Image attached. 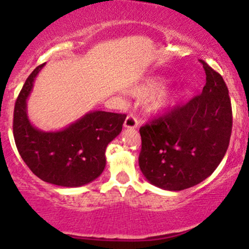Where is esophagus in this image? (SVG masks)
<instances>
[{
	"mask_svg": "<svg viewBox=\"0 0 249 249\" xmlns=\"http://www.w3.org/2000/svg\"><path fill=\"white\" fill-rule=\"evenodd\" d=\"M138 126V119L134 115H128L124 122V127L126 128H136Z\"/></svg>",
	"mask_w": 249,
	"mask_h": 249,
	"instance_id": "1",
	"label": "esophagus"
}]
</instances>
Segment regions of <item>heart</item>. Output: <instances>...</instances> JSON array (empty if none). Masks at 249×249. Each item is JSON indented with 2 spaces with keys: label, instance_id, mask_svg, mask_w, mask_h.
Masks as SVG:
<instances>
[{
  "label": "heart",
  "instance_id": "1",
  "mask_svg": "<svg viewBox=\"0 0 249 249\" xmlns=\"http://www.w3.org/2000/svg\"><path fill=\"white\" fill-rule=\"evenodd\" d=\"M167 85V81L162 77H151V78L145 79L139 84H136L134 87L130 89V93L133 97L139 99L147 98L156 93L160 92L164 90L165 87ZM180 101V93L179 92H164L158 95L151 101L148 108L154 115H161V113L167 112L171 108H173L178 104Z\"/></svg>",
  "mask_w": 249,
  "mask_h": 249
}]
</instances>
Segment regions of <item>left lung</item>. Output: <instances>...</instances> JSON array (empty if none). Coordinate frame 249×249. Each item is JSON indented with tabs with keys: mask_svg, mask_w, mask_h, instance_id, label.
<instances>
[{
	"mask_svg": "<svg viewBox=\"0 0 249 249\" xmlns=\"http://www.w3.org/2000/svg\"><path fill=\"white\" fill-rule=\"evenodd\" d=\"M202 92L139 130V167L154 186L182 191L214 172L230 145L232 105L227 85L206 62Z\"/></svg>",
	"mask_w": 249,
	"mask_h": 249,
	"instance_id": "8db88e82",
	"label": "left lung"
}]
</instances>
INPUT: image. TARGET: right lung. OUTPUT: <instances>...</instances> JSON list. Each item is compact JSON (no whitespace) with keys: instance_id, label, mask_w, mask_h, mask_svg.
<instances>
[{"instance_id":"1","label":"right lung","mask_w":249,"mask_h":249,"mask_svg":"<svg viewBox=\"0 0 249 249\" xmlns=\"http://www.w3.org/2000/svg\"><path fill=\"white\" fill-rule=\"evenodd\" d=\"M38 65L25 81L14 108V138L31 172L43 181L63 187H79L101 176L107 165L105 150L122 132L126 115L91 111L59 131L38 130L27 113V99Z\"/></svg>"}]
</instances>
